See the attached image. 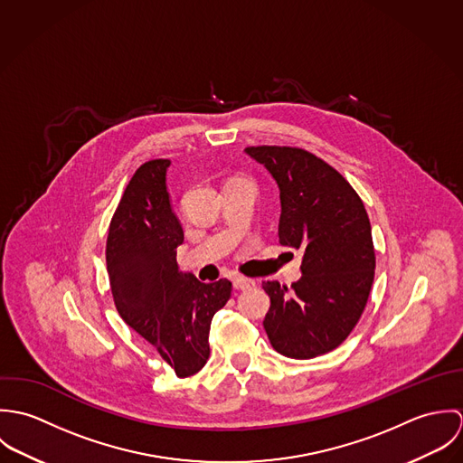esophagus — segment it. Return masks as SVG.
<instances>
[{
	"mask_svg": "<svg viewBox=\"0 0 463 463\" xmlns=\"http://www.w3.org/2000/svg\"><path fill=\"white\" fill-rule=\"evenodd\" d=\"M233 287H235L237 290H248V288L255 287V281L250 279V278H244V276H235V278H233Z\"/></svg>",
	"mask_w": 463,
	"mask_h": 463,
	"instance_id": "34e87169",
	"label": "esophagus"
}]
</instances>
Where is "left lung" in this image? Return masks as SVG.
Returning <instances> with one entry per match:
<instances>
[{
	"mask_svg": "<svg viewBox=\"0 0 463 463\" xmlns=\"http://www.w3.org/2000/svg\"><path fill=\"white\" fill-rule=\"evenodd\" d=\"M279 187L281 246L303 250L292 290L264 281L270 345L298 360L338 347L356 326L374 279L371 222L356 191L330 164L290 146H250Z\"/></svg>",
	"mask_w": 463,
	"mask_h": 463,
	"instance_id": "obj_1",
	"label": "left lung"
}]
</instances>
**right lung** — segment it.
Listing matches in <instances>:
<instances>
[{"instance_id":"add662e5","label":"right lung","mask_w":463,"mask_h":463,"mask_svg":"<svg viewBox=\"0 0 463 463\" xmlns=\"http://www.w3.org/2000/svg\"><path fill=\"white\" fill-rule=\"evenodd\" d=\"M169 164L156 158L135 171L110 221L107 270L123 321L178 378H187L210 356V323L228 303L232 281L201 283L194 274L178 270L176 248L184 242V230L165 187Z\"/></svg>"}]
</instances>
